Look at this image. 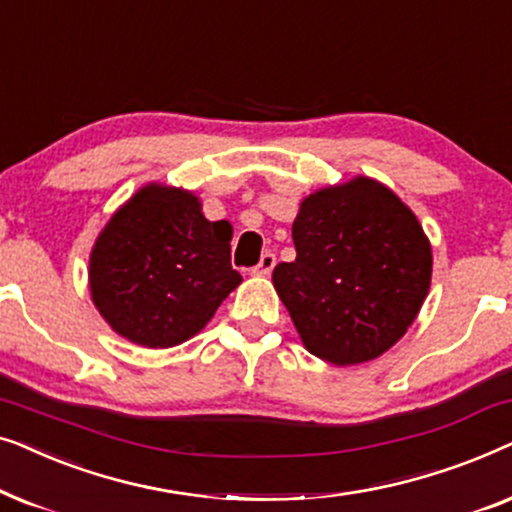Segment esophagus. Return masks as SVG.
<instances>
[{"label": "esophagus", "instance_id": "esophagus-1", "mask_svg": "<svg viewBox=\"0 0 512 512\" xmlns=\"http://www.w3.org/2000/svg\"><path fill=\"white\" fill-rule=\"evenodd\" d=\"M275 263H277V256L272 254V251H265V254L261 256V261H258V265L251 268V275H256V277L270 275L272 268H275Z\"/></svg>", "mask_w": 512, "mask_h": 512}]
</instances>
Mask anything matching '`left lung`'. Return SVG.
<instances>
[{"mask_svg": "<svg viewBox=\"0 0 512 512\" xmlns=\"http://www.w3.org/2000/svg\"><path fill=\"white\" fill-rule=\"evenodd\" d=\"M293 244L272 282L314 356L352 366L403 338L429 293L431 247L387 186L359 177L305 198Z\"/></svg>", "mask_w": 512, "mask_h": 512, "instance_id": "8db88e82", "label": "left lung"}]
</instances>
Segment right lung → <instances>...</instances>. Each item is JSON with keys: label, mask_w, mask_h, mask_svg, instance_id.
Wrapping results in <instances>:
<instances>
[{"label": "right lung", "mask_w": 512, "mask_h": 512, "mask_svg": "<svg viewBox=\"0 0 512 512\" xmlns=\"http://www.w3.org/2000/svg\"><path fill=\"white\" fill-rule=\"evenodd\" d=\"M228 221H207L193 193L146 186L111 216L90 254V293L109 326L144 347L193 338L242 282Z\"/></svg>", "instance_id": "right-lung-1"}]
</instances>
